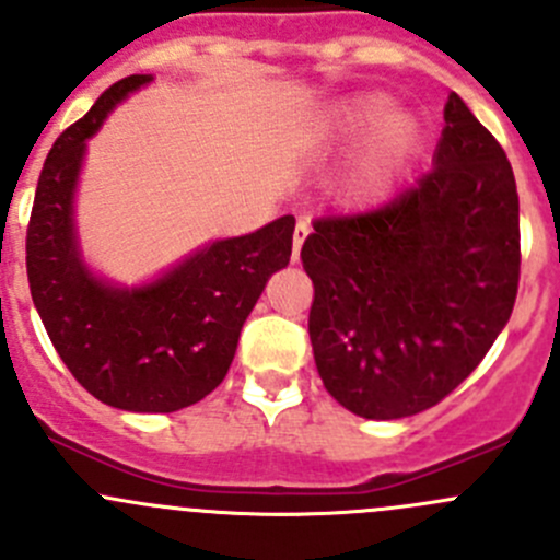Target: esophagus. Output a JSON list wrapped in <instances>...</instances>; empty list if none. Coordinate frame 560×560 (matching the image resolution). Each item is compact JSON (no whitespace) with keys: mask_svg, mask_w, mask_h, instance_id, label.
I'll return each mask as SVG.
<instances>
[{"mask_svg":"<svg viewBox=\"0 0 560 560\" xmlns=\"http://www.w3.org/2000/svg\"><path fill=\"white\" fill-rule=\"evenodd\" d=\"M308 233H312V224H308V219H298L295 235H292V259L301 257V246H303V241H306Z\"/></svg>","mask_w":560,"mask_h":560,"instance_id":"34e87169","label":"esophagus"}]
</instances>
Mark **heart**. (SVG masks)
I'll return each instance as SVG.
<instances>
[{"instance_id": "heart-1", "label": "heart", "mask_w": 560, "mask_h": 560, "mask_svg": "<svg viewBox=\"0 0 560 560\" xmlns=\"http://www.w3.org/2000/svg\"><path fill=\"white\" fill-rule=\"evenodd\" d=\"M389 103L380 94H365V97L352 100L347 105H338L330 116L322 124L319 135L325 143H341V140H352L354 135H360L363 129L377 127L365 140L363 151L354 160L352 175H349V184H352L354 197H374L376 191L385 186L387 175L395 171L400 160H404L406 149L415 140V124L411 118L400 116V113H387Z\"/></svg>"}]
</instances>
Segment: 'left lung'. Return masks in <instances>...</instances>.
I'll list each match as a JSON object with an SVG mask.
<instances>
[{"label": "left lung", "instance_id": "left-lung-1", "mask_svg": "<svg viewBox=\"0 0 560 560\" xmlns=\"http://www.w3.org/2000/svg\"><path fill=\"white\" fill-rule=\"evenodd\" d=\"M433 167L387 206L314 222L308 336L327 393L365 420L417 415L471 374L510 322L521 202L499 140L457 94Z\"/></svg>", "mask_w": 560, "mask_h": 560}]
</instances>
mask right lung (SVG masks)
Wrapping results in <instances>:
<instances>
[{"label":"right lung","instance_id":"obj_1","mask_svg":"<svg viewBox=\"0 0 560 560\" xmlns=\"http://www.w3.org/2000/svg\"><path fill=\"white\" fill-rule=\"evenodd\" d=\"M149 81L151 75L121 78L59 135L37 180L26 276L50 343L78 385L116 409L167 415L222 385L246 316L270 276L290 262L295 217L213 241L135 290L97 279L83 265L72 222L86 140Z\"/></svg>","mask_w":560,"mask_h":560}]
</instances>
